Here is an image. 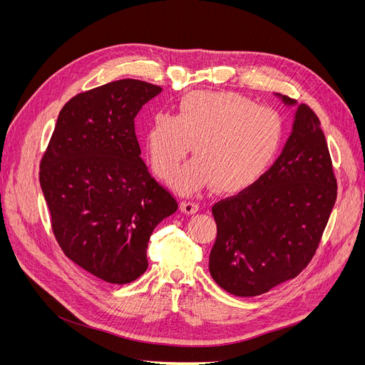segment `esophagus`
Segmentation results:
<instances>
[{
	"label": "esophagus",
	"instance_id": "obj_1",
	"mask_svg": "<svg viewBox=\"0 0 365 365\" xmlns=\"http://www.w3.org/2000/svg\"><path fill=\"white\" fill-rule=\"evenodd\" d=\"M180 210L185 213V215H195L198 210H200V205L197 202H190V201H183L180 204Z\"/></svg>",
	"mask_w": 365,
	"mask_h": 365
}]
</instances>
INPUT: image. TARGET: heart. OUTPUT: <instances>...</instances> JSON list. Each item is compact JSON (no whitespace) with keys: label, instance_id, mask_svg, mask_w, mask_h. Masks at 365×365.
Returning <instances> with one entry per match:
<instances>
[{"label":"heart","instance_id":"heart-1","mask_svg":"<svg viewBox=\"0 0 365 365\" xmlns=\"http://www.w3.org/2000/svg\"><path fill=\"white\" fill-rule=\"evenodd\" d=\"M278 115L235 93L192 91L179 102L178 117L155 113L145 143L152 168L168 178L190 152L195 155L171 179L180 194H195L213 183L223 194L253 183L279 149Z\"/></svg>","mask_w":365,"mask_h":365}]
</instances>
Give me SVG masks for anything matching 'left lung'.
Masks as SVG:
<instances>
[{
	"label": "left lung",
	"mask_w": 365,
	"mask_h": 365,
	"mask_svg": "<svg viewBox=\"0 0 365 365\" xmlns=\"http://www.w3.org/2000/svg\"><path fill=\"white\" fill-rule=\"evenodd\" d=\"M275 96L296 109L281 155L255 185L213 207L217 238L210 253V275L240 297L267 293L308 266L337 197L315 112Z\"/></svg>",
	"instance_id": "8db88e82"
}]
</instances>
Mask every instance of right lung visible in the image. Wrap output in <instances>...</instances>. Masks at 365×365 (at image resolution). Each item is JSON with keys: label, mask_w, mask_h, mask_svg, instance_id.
Wrapping results in <instances>:
<instances>
[{"label": "right lung", "mask_w": 365, "mask_h": 365, "mask_svg": "<svg viewBox=\"0 0 365 365\" xmlns=\"http://www.w3.org/2000/svg\"><path fill=\"white\" fill-rule=\"evenodd\" d=\"M163 91L118 80L72 98L61 110L40 183L63 253L110 284L148 269L149 238L178 202L149 175L134 118Z\"/></svg>", "instance_id": "1"}]
</instances>
